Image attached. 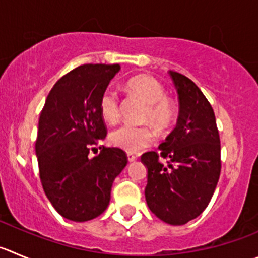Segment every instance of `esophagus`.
<instances>
[{
  "instance_id": "1",
  "label": "esophagus",
  "mask_w": 258,
  "mask_h": 258,
  "mask_svg": "<svg viewBox=\"0 0 258 258\" xmlns=\"http://www.w3.org/2000/svg\"><path fill=\"white\" fill-rule=\"evenodd\" d=\"M126 157H127V162H131V163H132V162H134V161H136V159H137V157L133 156V154H132V153H127Z\"/></svg>"
}]
</instances>
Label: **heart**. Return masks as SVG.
Returning a JSON list of instances; mask_svg holds the SVG:
<instances>
[{
    "mask_svg": "<svg viewBox=\"0 0 258 258\" xmlns=\"http://www.w3.org/2000/svg\"><path fill=\"white\" fill-rule=\"evenodd\" d=\"M126 88L129 92L141 97L148 105L146 119L154 126L163 129L170 124L173 117L172 104L166 97L164 87L156 78L147 75L136 76L127 81ZM99 107L105 121H116L120 115V101L116 91L106 88L100 96ZM153 141L154 134L148 126L124 124L110 133V142L112 146L127 153H137L151 146Z\"/></svg>",
    "mask_w": 258,
    "mask_h": 258,
    "instance_id": "heart-1",
    "label": "heart"
}]
</instances>
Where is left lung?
Here are the masks:
<instances>
[{
    "label": "left lung",
    "mask_w": 258,
    "mask_h": 258,
    "mask_svg": "<svg viewBox=\"0 0 258 258\" xmlns=\"http://www.w3.org/2000/svg\"><path fill=\"white\" fill-rule=\"evenodd\" d=\"M178 95L177 125L141 161L147 167L146 201L151 212L171 225H182L204 212L220 175V139L212 105L186 76L170 71ZM168 164L159 162V157Z\"/></svg>",
    "instance_id": "obj_1"
}]
</instances>
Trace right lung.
I'll return each mask as SVG.
<instances>
[{"instance_id":"right-lung-1","label":"right lung","mask_w":258,"mask_h":258,"mask_svg":"<svg viewBox=\"0 0 258 258\" xmlns=\"http://www.w3.org/2000/svg\"><path fill=\"white\" fill-rule=\"evenodd\" d=\"M119 64H83L63 76L49 92L38 124L35 153L44 192L72 222L99 217L110 203L115 177L127 163L120 148H91L106 137L100 96Z\"/></svg>"}]
</instances>
